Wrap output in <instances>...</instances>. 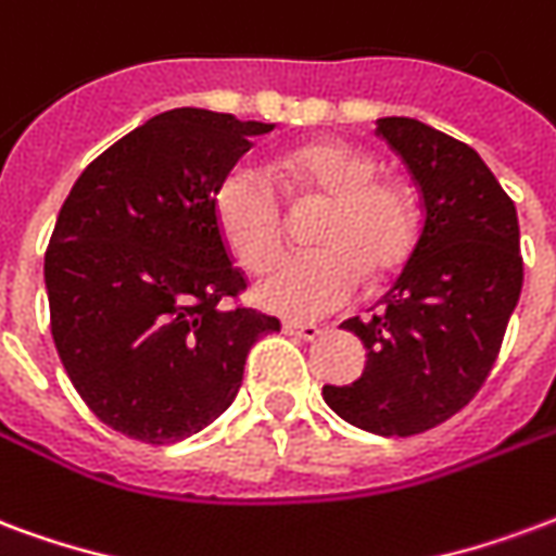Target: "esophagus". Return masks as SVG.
<instances>
[{
	"label": "esophagus",
	"instance_id": "obj_1",
	"mask_svg": "<svg viewBox=\"0 0 556 556\" xmlns=\"http://www.w3.org/2000/svg\"><path fill=\"white\" fill-rule=\"evenodd\" d=\"M283 334H293V338L302 340H317L323 334V328L317 323H295V319H287L283 323Z\"/></svg>",
	"mask_w": 556,
	"mask_h": 556
}]
</instances>
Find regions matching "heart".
Instances as JSON below:
<instances>
[{"instance_id":"b5f03b06","label":"heart","mask_w":556,"mask_h":556,"mask_svg":"<svg viewBox=\"0 0 556 556\" xmlns=\"http://www.w3.org/2000/svg\"><path fill=\"white\" fill-rule=\"evenodd\" d=\"M275 173L295 204L326 201V210L311 230L319 249L281 257L257 281L266 311L326 317L362 293L367 275L388 278L406 266L417 242V206L406 186L379 177L370 153L343 141H314L287 153ZM277 181L261 162L237 160L213 194L218 230L245 269L266 266L287 239Z\"/></svg>"}]
</instances>
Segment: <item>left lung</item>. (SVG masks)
Returning <instances> with one entry per match:
<instances>
[{
  "mask_svg": "<svg viewBox=\"0 0 556 556\" xmlns=\"http://www.w3.org/2000/svg\"><path fill=\"white\" fill-rule=\"evenodd\" d=\"M424 198V228L379 314L346 319L367 350L362 379L323 400L376 435H417L473 400L521 295L516 204L480 153L415 117H379Z\"/></svg>",
  "mask_w": 556,
  "mask_h": 556,
  "instance_id": "1",
  "label": "left lung"
}]
</instances>
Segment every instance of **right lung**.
<instances>
[{"mask_svg":"<svg viewBox=\"0 0 556 556\" xmlns=\"http://www.w3.org/2000/svg\"><path fill=\"white\" fill-rule=\"evenodd\" d=\"M273 124L172 109L100 153L64 201L43 281L52 340L106 427L174 444L237 400L249 350L281 328L251 307L213 213L222 174Z\"/></svg>","mask_w":556,"mask_h":556,"instance_id":"obj_1","label":"right lung"}]
</instances>
